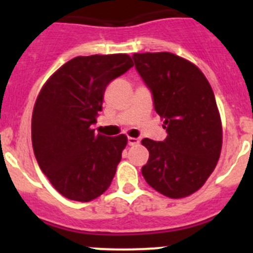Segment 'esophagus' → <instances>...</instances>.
I'll return each mask as SVG.
<instances>
[{
	"mask_svg": "<svg viewBox=\"0 0 253 253\" xmlns=\"http://www.w3.org/2000/svg\"><path fill=\"white\" fill-rule=\"evenodd\" d=\"M128 144H129V146H137V144H139V140H138L137 138L129 137L128 138Z\"/></svg>",
	"mask_w": 253,
	"mask_h": 253,
	"instance_id": "obj_1",
	"label": "esophagus"
}]
</instances>
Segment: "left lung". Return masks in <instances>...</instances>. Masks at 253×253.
Returning <instances> with one entry per match:
<instances>
[{"instance_id":"obj_1","label":"left lung","mask_w":253,"mask_h":253,"mask_svg":"<svg viewBox=\"0 0 253 253\" xmlns=\"http://www.w3.org/2000/svg\"><path fill=\"white\" fill-rule=\"evenodd\" d=\"M133 59L167 131L163 142L142 140L149 151L143 177L171 199L191 195L211 175L222 149V122L211 86L195 64L169 51L135 53Z\"/></svg>"}]
</instances>
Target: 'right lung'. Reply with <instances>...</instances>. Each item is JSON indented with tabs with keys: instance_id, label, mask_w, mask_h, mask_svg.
Listing matches in <instances>:
<instances>
[{
	"instance_id": "right-lung-1",
	"label": "right lung",
	"mask_w": 253,
	"mask_h": 253,
	"mask_svg": "<svg viewBox=\"0 0 253 253\" xmlns=\"http://www.w3.org/2000/svg\"><path fill=\"white\" fill-rule=\"evenodd\" d=\"M128 54L76 57L43 86L31 119L35 158L64 198L91 202L110 186L126 137L96 134L106 86L133 67Z\"/></svg>"
}]
</instances>
